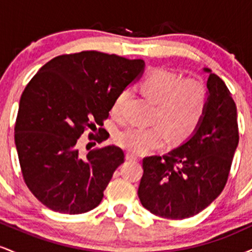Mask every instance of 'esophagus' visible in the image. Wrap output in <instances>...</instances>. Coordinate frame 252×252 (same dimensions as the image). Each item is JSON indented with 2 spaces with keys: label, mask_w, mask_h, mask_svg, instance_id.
Returning <instances> with one entry per match:
<instances>
[{
  "label": "esophagus",
  "mask_w": 252,
  "mask_h": 252,
  "mask_svg": "<svg viewBox=\"0 0 252 252\" xmlns=\"http://www.w3.org/2000/svg\"><path fill=\"white\" fill-rule=\"evenodd\" d=\"M126 158L129 161H137V156H136L135 154H132V153H126Z\"/></svg>",
  "instance_id": "1"
}]
</instances>
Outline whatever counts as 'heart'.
<instances>
[{"mask_svg": "<svg viewBox=\"0 0 252 252\" xmlns=\"http://www.w3.org/2000/svg\"><path fill=\"white\" fill-rule=\"evenodd\" d=\"M141 92L156 104L152 128L129 126L116 135V142L132 154L161 148L168 140L174 142L186 138L202 120L207 105L206 85L198 78L181 79L174 72L156 70L140 84ZM128 90L117 94L111 105V114L120 116Z\"/></svg>", "mask_w": 252, "mask_h": 252, "instance_id": "obj_1", "label": "heart"}]
</instances>
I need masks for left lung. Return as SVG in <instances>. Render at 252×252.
<instances>
[{"label":"left lung","instance_id":"obj_1","mask_svg":"<svg viewBox=\"0 0 252 252\" xmlns=\"http://www.w3.org/2000/svg\"><path fill=\"white\" fill-rule=\"evenodd\" d=\"M204 71L209 98L199 126L178 148L143 158L138 198L162 218H189L212 204L226 185L238 146L235 100L220 78Z\"/></svg>","mask_w":252,"mask_h":252}]
</instances>
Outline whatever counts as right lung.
I'll return each mask as SVG.
<instances>
[{"mask_svg":"<svg viewBox=\"0 0 252 252\" xmlns=\"http://www.w3.org/2000/svg\"><path fill=\"white\" fill-rule=\"evenodd\" d=\"M143 70L142 59L84 51L50 60L26 86L15 146L26 185L48 209L79 215L100 204L124 152L106 146L84 154L78 138L85 129L103 126L117 94ZM92 138L108 137L100 132Z\"/></svg>","mask_w":252,"mask_h":252,"instance_id":"add662e5","label":"right lung"}]
</instances>
